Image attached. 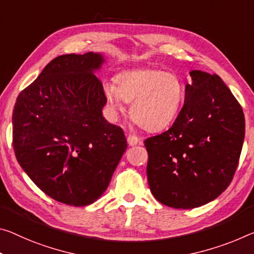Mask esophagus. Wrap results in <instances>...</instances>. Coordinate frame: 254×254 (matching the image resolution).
<instances>
[{
	"label": "esophagus",
	"mask_w": 254,
	"mask_h": 254,
	"mask_svg": "<svg viewBox=\"0 0 254 254\" xmlns=\"http://www.w3.org/2000/svg\"><path fill=\"white\" fill-rule=\"evenodd\" d=\"M127 139L128 146H135V144H138L140 142V139L134 134H128Z\"/></svg>",
	"instance_id": "obj_1"
}]
</instances>
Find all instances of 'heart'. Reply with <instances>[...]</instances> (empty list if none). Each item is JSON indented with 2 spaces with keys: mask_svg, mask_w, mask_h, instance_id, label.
Here are the masks:
<instances>
[{
  "mask_svg": "<svg viewBox=\"0 0 254 254\" xmlns=\"http://www.w3.org/2000/svg\"><path fill=\"white\" fill-rule=\"evenodd\" d=\"M104 90L114 111L122 108V100L131 102L132 121L148 131L167 127L179 114L185 96L178 74L156 69L122 72Z\"/></svg>",
  "mask_w": 254,
  "mask_h": 254,
  "instance_id": "heart-1",
  "label": "heart"
}]
</instances>
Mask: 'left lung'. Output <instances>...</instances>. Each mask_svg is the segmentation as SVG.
Masks as SVG:
<instances>
[{
	"label": "left lung",
	"mask_w": 254,
	"mask_h": 254,
	"mask_svg": "<svg viewBox=\"0 0 254 254\" xmlns=\"http://www.w3.org/2000/svg\"><path fill=\"white\" fill-rule=\"evenodd\" d=\"M190 75L173 126L144 140L152 195L175 209L203 206L226 190L245 134L242 107L223 80L198 70Z\"/></svg>",
	"instance_id": "1"
}]
</instances>
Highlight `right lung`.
Segmentation results:
<instances>
[{"instance_id":"1","label":"right lung","mask_w":254,"mask_h":254,"mask_svg":"<svg viewBox=\"0 0 254 254\" xmlns=\"http://www.w3.org/2000/svg\"><path fill=\"white\" fill-rule=\"evenodd\" d=\"M97 53L58 56L20 92L12 142L22 170L45 194L69 206L97 200L127 149L122 127L108 123L107 98L94 71Z\"/></svg>"}]
</instances>
